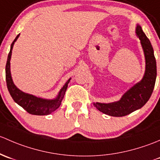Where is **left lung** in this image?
<instances>
[{
    "instance_id": "left-lung-1",
    "label": "left lung",
    "mask_w": 160,
    "mask_h": 160,
    "mask_svg": "<svg viewBox=\"0 0 160 160\" xmlns=\"http://www.w3.org/2000/svg\"><path fill=\"white\" fill-rule=\"evenodd\" d=\"M136 34L140 39L146 58V72L142 79L126 92L119 101L112 103H94L97 109L108 116L121 117L127 116L142 108L150 98L156 83V62L150 42L139 25Z\"/></svg>"
}]
</instances>
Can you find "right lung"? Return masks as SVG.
I'll use <instances>...</instances> for the list:
<instances>
[{
  "mask_svg": "<svg viewBox=\"0 0 160 160\" xmlns=\"http://www.w3.org/2000/svg\"><path fill=\"white\" fill-rule=\"evenodd\" d=\"M19 35L20 34L17 35L14 42L11 44V50H10V52L8 56V61H7L5 68L6 82L8 89L10 92V95H11L12 98L14 99V101L16 103H18L20 106L22 107L24 109H25L28 113H30L31 115H36V116H46V115H49L52 112H55L60 106L62 99L64 98V95H65V91H66L67 88H68V84L70 82L71 78H69L67 81L66 83L65 84V85L61 89L57 98L53 100H47L41 98H38V97L24 93V92L19 90L14 85V82H13L11 75V71H10V60H11L13 46H14V42L17 41Z\"/></svg>",
  "mask_w": 160,
  "mask_h": 160,
  "instance_id": "right-lung-1",
  "label": "right lung"
}]
</instances>
